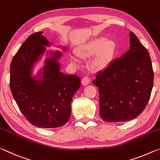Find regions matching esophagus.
Segmentation results:
<instances>
[{
  "label": "esophagus",
  "mask_w": 160,
  "mask_h": 160,
  "mask_svg": "<svg viewBox=\"0 0 160 160\" xmlns=\"http://www.w3.org/2000/svg\"><path fill=\"white\" fill-rule=\"evenodd\" d=\"M90 78L87 77V76L83 77V78L82 79V84L83 85H88L90 84Z\"/></svg>",
  "instance_id": "34e87169"
}]
</instances>
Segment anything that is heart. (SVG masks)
<instances>
[{
  "mask_svg": "<svg viewBox=\"0 0 160 160\" xmlns=\"http://www.w3.org/2000/svg\"><path fill=\"white\" fill-rule=\"evenodd\" d=\"M114 51V42L105 37H99L84 46L79 50V53L83 57L95 54L90 63V67L94 70H102L112 61ZM71 59L73 63H78L75 55H72Z\"/></svg>",
  "mask_w": 160,
  "mask_h": 160,
  "instance_id": "b5f03b06",
  "label": "heart"
}]
</instances>
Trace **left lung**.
Masks as SVG:
<instances>
[{"mask_svg": "<svg viewBox=\"0 0 160 160\" xmlns=\"http://www.w3.org/2000/svg\"><path fill=\"white\" fill-rule=\"evenodd\" d=\"M130 44V49L97 72L92 81L99 93L100 116L107 122L136 118L151 95L154 72L150 53L132 32Z\"/></svg>", "mask_w": 160, "mask_h": 160, "instance_id": "8db88e82", "label": "left lung"}]
</instances>
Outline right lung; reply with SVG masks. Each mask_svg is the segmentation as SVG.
I'll return each mask as SVG.
<instances>
[{
  "label": "right lung",
  "instance_id": "1",
  "mask_svg": "<svg viewBox=\"0 0 160 160\" xmlns=\"http://www.w3.org/2000/svg\"><path fill=\"white\" fill-rule=\"evenodd\" d=\"M42 33L35 32L28 37L13 56L10 88L19 109L29 123L40 128H57L69 120L71 101L80 88V79L76 75L60 71L59 51L45 61L41 79L31 76L34 63L46 50L44 46H50Z\"/></svg>",
  "mask_w": 160,
  "mask_h": 160
}]
</instances>
